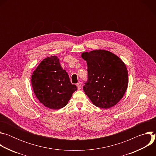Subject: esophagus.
Masks as SVG:
<instances>
[{"label": "esophagus", "mask_w": 156, "mask_h": 156, "mask_svg": "<svg viewBox=\"0 0 156 156\" xmlns=\"http://www.w3.org/2000/svg\"><path fill=\"white\" fill-rule=\"evenodd\" d=\"M76 86H77V88H78V90H80L81 89V83H78L77 84H76Z\"/></svg>", "instance_id": "34e87169"}]
</instances>
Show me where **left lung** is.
I'll return each mask as SVG.
<instances>
[{"label": "left lung", "mask_w": 156, "mask_h": 156, "mask_svg": "<svg viewBox=\"0 0 156 156\" xmlns=\"http://www.w3.org/2000/svg\"><path fill=\"white\" fill-rule=\"evenodd\" d=\"M87 65L88 78L83 90L93 104L102 108L115 105L123 97L128 84V73L124 62L106 50L83 52Z\"/></svg>", "instance_id": "left-lung-1"}]
</instances>
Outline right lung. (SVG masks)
Here are the masks:
<instances>
[{
    "label": "right lung",
    "mask_w": 156,
    "mask_h": 156,
    "mask_svg": "<svg viewBox=\"0 0 156 156\" xmlns=\"http://www.w3.org/2000/svg\"><path fill=\"white\" fill-rule=\"evenodd\" d=\"M31 84L39 102L51 109H60L67 104L77 90L55 55L44 58L33 72Z\"/></svg>",
    "instance_id": "1"
}]
</instances>
